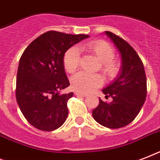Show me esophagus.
<instances>
[{
	"mask_svg": "<svg viewBox=\"0 0 160 160\" xmlns=\"http://www.w3.org/2000/svg\"><path fill=\"white\" fill-rule=\"evenodd\" d=\"M75 95H77V96H81V97H86V96H87V95H86V94H83V93H81V92H77V91H76V92H75Z\"/></svg>",
	"mask_w": 160,
	"mask_h": 160,
	"instance_id": "1",
	"label": "esophagus"
}]
</instances>
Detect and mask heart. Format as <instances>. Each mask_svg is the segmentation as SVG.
<instances>
[{
    "label": "heart",
    "mask_w": 160,
    "mask_h": 160,
    "mask_svg": "<svg viewBox=\"0 0 160 160\" xmlns=\"http://www.w3.org/2000/svg\"><path fill=\"white\" fill-rule=\"evenodd\" d=\"M85 48L100 61V70L108 78L115 77L119 71V64L113 60L114 51L109 44L102 41H90ZM80 50L77 46H71L63 56V64L69 73L75 72L80 65ZM103 79L99 74L79 72L71 78V87L78 92L89 93L99 87Z\"/></svg>",
    "instance_id": "1"
}]
</instances>
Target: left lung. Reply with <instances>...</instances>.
Instances as JSON below:
<instances>
[{"label":"left lung","mask_w":160,"mask_h":160,"mask_svg":"<svg viewBox=\"0 0 160 160\" xmlns=\"http://www.w3.org/2000/svg\"><path fill=\"white\" fill-rule=\"evenodd\" d=\"M105 35L114 43L121 58L119 75L103 89L105 97L113 99L93 109L95 120L109 129H118L130 124L140 111L147 95V80L144 65L136 51L126 41L110 31Z\"/></svg>","instance_id":"1"}]
</instances>
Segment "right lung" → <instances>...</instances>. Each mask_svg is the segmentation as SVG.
<instances>
[{
	"label": "right lung",
	"mask_w": 160,
	"mask_h": 160,
	"mask_svg": "<svg viewBox=\"0 0 160 160\" xmlns=\"http://www.w3.org/2000/svg\"><path fill=\"white\" fill-rule=\"evenodd\" d=\"M88 37L47 31L34 40L21 55L16 101L26 120L36 129L52 131L66 120L67 102L74 94L61 92L70 85L63 56L68 49Z\"/></svg>",
	"instance_id": "1"
}]
</instances>
